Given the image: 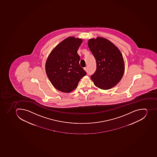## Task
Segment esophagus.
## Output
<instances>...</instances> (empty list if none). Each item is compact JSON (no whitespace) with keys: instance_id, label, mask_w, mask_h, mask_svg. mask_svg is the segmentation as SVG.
I'll use <instances>...</instances> for the list:
<instances>
[{"instance_id":"34e87169","label":"esophagus","mask_w":157,"mask_h":157,"mask_svg":"<svg viewBox=\"0 0 157 157\" xmlns=\"http://www.w3.org/2000/svg\"><path fill=\"white\" fill-rule=\"evenodd\" d=\"M84 70H85L86 71H87V70H88V69H87V67H85L84 68Z\"/></svg>"}]
</instances>
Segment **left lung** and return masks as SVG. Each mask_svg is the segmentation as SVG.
Wrapping results in <instances>:
<instances>
[{
    "label": "left lung",
    "instance_id": "left-lung-1",
    "mask_svg": "<svg viewBox=\"0 0 157 157\" xmlns=\"http://www.w3.org/2000/svg\"><path fill=\"white\" fill-rule=\"evenodd\" d=\"M88 44L97 65L96 71L91 76L92 80L96 87L101 89L112 88L121 81L124 72L121 53L105 38L90 39Z\"/></svg>",
    "mask_w": 157,
    "mask_h": 157
}]
</instances>
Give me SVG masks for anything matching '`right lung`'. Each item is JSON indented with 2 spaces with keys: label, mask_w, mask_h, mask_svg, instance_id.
Instances as JSON below:
<instances>
[{
  "label": "right lung",
  "mask_w": 157,
  "mask_h": 157,
  "mask_svg": "<svg viewBox=\"0 0 157 157\" xmlns=\"http://www.w3.org/2000/svg\"><path fill=\"white\" fill-rule=\"evenodd\" d=\"M82 39L66 38L52 51L45 64V71L55 88L65 93L74 90L86 72L79 64L77 51Z\"/></svg>",
  "instance_id": "right-lung-1"
}]
</instances>
